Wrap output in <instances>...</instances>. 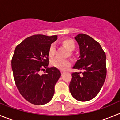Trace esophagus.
<instances>
[{
	"label": "esophagus",
	"instance_id": "34e87169",
	"mask_svg": "<svg viewBox=\"0 0 120 120\" xmlns=\"http://www.w3.org/2000/svg\"><path fill=\"white\" fill-rule=\"evenodd\" d=\"M64 72H65V71H64V70H61V74H62V75H63Z\"/></svg>",
	"mask_w": 120,
	"mask_h": 120
}]
</instances>
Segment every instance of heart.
Returning <instances> with one entry per match:
<instances>
[{
	"label": "heart",
	"mask_w": 120,
	"mask_h": 120,
	"mask_svg": "<svg viewBox=\"0 0 120 120\" xmlns=\"http://www.w3.org/2000/svg\"><path fill=\"white\" fill-rule=\"evenodd\" d=\"M62 43L70 52V55H71V52L74 50L76 47V45H75L74 41L70 40V39H65L62 41ZM55 50H56L55 44H52L50 45L49 49V55L50 57H53L55 55ZM50 64L52 66L57 68L58 69L64 70L65 68L69 67L71 65V62L69 59H63L56 58L51 61Z\"/></svg>",
	"instance_id": "1"
}]
</instances>
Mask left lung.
<instances>
[{
	"instance_id": "left-lung-1",
	"label": "left lung",
	"mask_w": 120,
	"mask_h": 120,
	"mask_svg": "<svg viewBox=\"0 0 120 120\" xmlns=\"http://www.w3.org/2000/svg\"><path fill=\"white\" fill-rule=\"evenodd\" d=\"M80 48V56L73 68L83 70L72 73L70 91L76 100L86 101L97 96L106 76V54L101 45L93 38L84 34L75 37Z\"/></svg>"
}]
</instances>
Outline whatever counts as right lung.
I'll list each match as a JSON object with an SVG mask.
<instances>
[{
    "instance_id": "add662e5",
    "label": "right lung",
    "mask_w": 120,
    "mask_h": 120,
    "mask_svg": "<svg viewBox=\"0 0 120 120\" xmlns=\"http://www.w3.org/2000/svg\"><path fill=\"white\" fill-rule=\"evenodd\" d=\"M57 37L34 35L15 49L11 61L15 83L21 95L34 105H42L50 101L61 76L56 68H47L49 47ZM44 68L45 73L40 75L39 71Z\"/></svg>"
}]
</instances>
